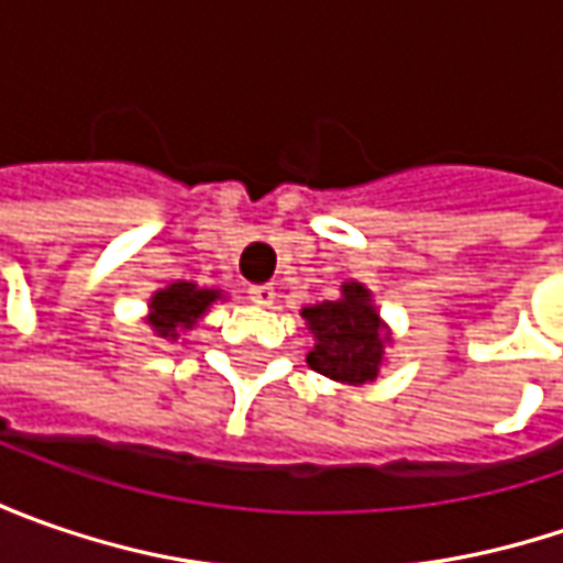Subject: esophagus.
Instances as JSON below:
<instances>
[{"instance_id":"34e87169","label":"esophagus","mask_w":563,"mask_h":563,"mask_svg":"<svg viewBox=\"0 0 563 563\" xmlns=\"http://www.w3.org/2000/svg\"><path fill=\"white\" fill-rule=\"evenodd\" d=\"M247 294L250 300L260 303V307H272V303H275V288H272V285H250Z\"/></svg>"}]
</instances>
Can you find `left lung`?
<instances>
[{
    "label": "left lung",
    "instance_id": "left-lung-1",
    "mask_svg": "<svg viewBox=\"0 0 563 563\" xmlns=\"http://www.w3.org/2000/svg\"><path fill=\"white\" fill-rule=\"evenodd\" d=\"M341 291V300H322L303 310V319L313 332L307 363L335 382L363 385L376 378L382 363L378 313L369 307V291L357 282L344 285Z\"/></svg>",
    "mask_w": 563,
    "mask_h": 563
}]
</instances>
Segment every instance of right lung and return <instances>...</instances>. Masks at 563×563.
<instances>
[{"mask_svg": "<svg viewBox=\"0 0 563 563\" xmlns=\"http://www.w3.org/2000/svg\"><path fill=\"white\" fill-rule=\"evenodd\" d=\"M216 297H219V291H206V288H197L190 282H175L153 297L150 325L163 338H178V329H190Z\"/></svg>", "mask_w": 563, "mask_h": 563, "instance_id": "1", "label": "right lung"}]
</instances>
